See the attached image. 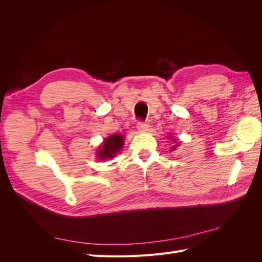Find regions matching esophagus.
<instances>
[{"instance_id":"34e87169","label":"esophagus","mask_w":262,"mask_h":262,"mask_svg":"<svg viewBox=\"0 0 262 262\" xmlns=\"http://www.w3.org/2000/svg\"><path fill=\"white\" fill-rule=\"evenodd\" d=\"M137 128H138L139 132H146L148 130V123L143 122V121H140V122H138Z\"/></svg>"}]
</instances>
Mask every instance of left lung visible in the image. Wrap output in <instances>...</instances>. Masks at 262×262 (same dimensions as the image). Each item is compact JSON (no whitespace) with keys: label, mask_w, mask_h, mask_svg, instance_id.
<instances>
[{"label":"left lung","mask_w":262,"mask_h":262,"mask_svg":"<svg viewBox=\"0 0 262 262\" xmlns=\"http://www.w3.org/2000/svg\"><path fill=\"white\" fill-rule=\"evenodd\" d=\"M176 141H177V140H173V143H176ZM176 146H179V144H176V145H173V146H172V147H171L170 149H171V150H175Z\"/></svg>","instance_id":"1"}]
</instances>
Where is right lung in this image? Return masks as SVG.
<instances>
[{
    "label": "right lung",
    "mask_w": 262,
    "mask_h": 262,
    "mask_svg": "<svg viewBox=\"0 0 262 262\" xmlns=\"http://www.w3.org/2000/svg\"><path fill=\"white\" fill-rule=\"evenodd\" d=\"M124 140L121 134H113L108 137L104 140V143L97 148V158L99 161H106L115 157L117 153L120 152Z\"/></svg>",
    "instance_id": "add662e5"
}]
</instances>
